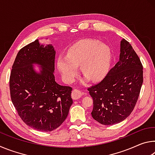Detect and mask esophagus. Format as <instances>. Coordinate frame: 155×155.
<instances>
[{"mask_svg":"<svg viewBox=\"0 0 155 155\" xmlns=\"http://www.w3.org/2000/svg\"><path fill=\"white\" fill-rule=\"evenodd\" d=\"M82 96V93L79 90H74L72 92V98L73 99H78Z\"/></svg>","mask_w":155,"mask_h":155,"instance_id":"34e87169","label":"esophagus"}]
</instances>
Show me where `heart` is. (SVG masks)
I'll return each mask as SVG.
<instances>
[{"label": "heart", "mask_w": 155, "mask_h": 155, "mask_svg": "<svg viewBox=\"0 0 155 155\" xmlns=\"http://www.w3.org/2000/svg\"><path fill=\"white\" fill-rule=\"evenodd\" d=\"M110 60L111 52L108 47L98 41L86 40L72 47L66 57H59L57 68L67 83L74 81L81 65V71L85 74V82L90 78L97 81L105 74Z\"/></svg>", "instance_id": "1"}]
</instances>
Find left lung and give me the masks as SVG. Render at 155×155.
<instances>
[{
	"label": "left lung",
	"mask_w": 155,
	"mask_h": 155,
	"mask_svg": "<svg viewBox=\"0 0 155 155\" xmlns=\"http://www.w3.org/2000/svg\"><path fill=\"white\" fill-rule=\"evenodd\" d=\"M142 83V64L129 42L123 39L118 62L103 81L88 88L94 101L91 116L103 125L123 121L134 109Z\"/></svg>",
	"instance_id": "obj_1"
}]
</instances>
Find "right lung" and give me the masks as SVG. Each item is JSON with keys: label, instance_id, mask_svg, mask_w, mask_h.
I'll return each mask as SVG.
<instances>
[{"label": "right lung", "instance_id": "right-lung-1", "mask_svg": "<svg viewBox=\"0 0 155 155\" xmlns=\"http://www.w3.org/2000/svg\"><path fill=\"white\" fill-rule=\"evenodd\" d=\"M56 52L36 40L18 52L9 78L10 95L19 116L34 129L48 132L65 121L73 103L72 87L54 79ZM33 64L40 65L35 71Z\"/></svg>", "mask_w": 155, "mask_h": 155}]
</instances>
